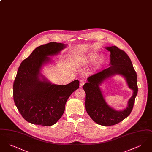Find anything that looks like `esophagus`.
<instances>
[{
	"mask_svg": "<svg viewBox=\"0 0 152 152\" xmlns=\"http://www.w3.org/2000/svg\"><path fill=\"white\" fill-rule=\"evenodd\" d=\"M85 80L82 79L80 80V87H82L85 84Z\"/></svg>",
	"mask_w": 152,
	"mask_h": 152,
	"instance_id": "34e87169",
	"label": "esophagus"
}]
</instances>
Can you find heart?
Returning a JSON list of instances; mask_svg holds the SVG:
<instances>
[{
    "instance_id": "b5f03b06",
    "label": "heart",
    "mask_w": 152,
    "mask_h": 152,
    "mask_svg": "<svg viewBox=\"0 0 152 152\" xmlns=\"http://www.w3.org/2000/svg\"><path fill=\"white\" fill-rule=\"evenodd\" d=\"M95 57H96V55L95 54L92 55L91 56V57H90V60H93ZM104 60V56L102 55L99 56V58H97V61H96L97 65H101V64L103 63Z\"/></svg>"
}]
</instances>
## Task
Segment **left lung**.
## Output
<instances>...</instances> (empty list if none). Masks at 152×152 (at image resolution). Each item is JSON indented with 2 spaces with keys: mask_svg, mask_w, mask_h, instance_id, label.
Listing matches in <instances>:
<instances>
[{
  "mask_svg": "<svg viewBox=\"0 0 152 152\" xmlns=\"http://www.w3.org/2000/svg\"><path fill=\"white\" fill-rule=\"evenodd\" d=\"M105 48L110 52L109 66L89 77L83 89L86 94V109L88 114L95 123L107 126L121 122L130 115L137 94L138 87L137 74L128 55L116 46ZM116 74L123 76L133 91L127 107L121 111H117L108 105L99 87L106 79Z\"/></svg>",
  "mask_w": 152,
  "mask_h": 152,
  "instance_id": "left-lung-1",
  "label": "left lung"
}]
</instances>
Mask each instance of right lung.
Masks as SVG:
<instances>
[{
  "mask_svg": "<svg viewBox=\"0 0 152 152\" xmlns=\"http://www.w3.org/2000/svg\"><path fill=\"white\" fill-rule=\"evenodd\" d=\"M66 44L51 42L35 48L19 67L13 86L15 104L28 123L51 126L58 122L65 110V103L79 87V81L68 84H53L41 72L44 65L52 62Z\"/></svg>",
  "mask_w": 152,
  "mask_h": 152,
  "instance_id": "add662e5",
  "label": "right lung"
}]
</instances>
